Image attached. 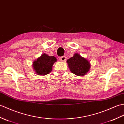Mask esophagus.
<instances>
[{"mask_svg": "<svg viewBox=\"0 0 124 124\" xmlns=\"http://www.w3.org/2000/svg\"><path fill=\"white\" fill-rule=\"evenodd\" d=\"M66 57L64 56L60 57V60H61V61H62V62L65 61V60H66Z\"/></svg>", "mask_w": 124, "mask_h": 124, "instance_id": "34e87169", "label": "esophagus"}]
</instances>
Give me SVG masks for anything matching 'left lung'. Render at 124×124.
Here are the masks:
<instances>
[{
	"mask_svg": "<svg viewBox=\"0 0 124 124\" xmlns=\"http://www.w3.org/2000/svg\"><path fill=\"white\" fill-rule=\"evenodd\" d=\"M70 70L75 75L82 76L88 72L90 68V64L87 60L81 57L78 54L67 60Z\"/></svg>",
	"mask_w": 124,
	"mask_h": 124,
	"instance_id": "left-lung-1",
	"label": "left lung"
}]
</instances>
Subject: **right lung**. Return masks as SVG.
I'll return each instance as SVG.
<instances>
[{"instance_id": "obj_1", "label": "right lung", "mask_w": 124, "mask_h": 124, "mask_svg": "<svg viewBox=\"0 0 124 124\" xmlns=\"http://www.w3.org/2000/svg\"><path fill=\"white\" fill-rule=\"evenodd\" d=\"M56 61L57 59L54 56H49L44 54L33 62V67L38 75H45L50 73L53 64Z\"/></svg>"}]
</instances>
